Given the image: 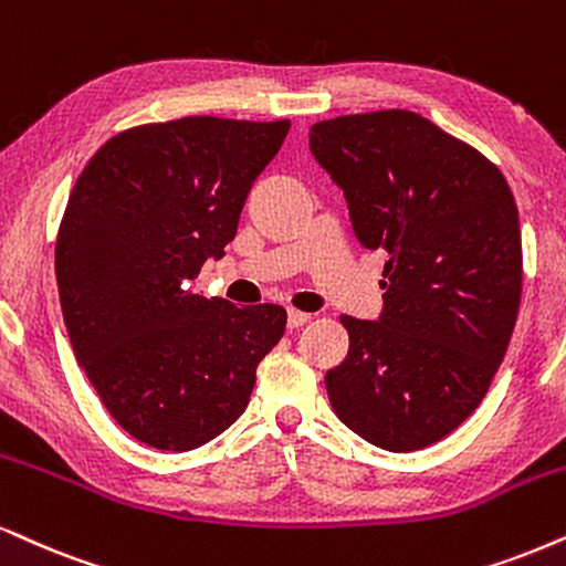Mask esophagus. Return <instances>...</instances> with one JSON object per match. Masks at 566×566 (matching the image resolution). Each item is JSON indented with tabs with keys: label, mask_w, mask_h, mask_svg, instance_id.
Instances as JSON below:
<instances>
[{
	"label": "esophagus",
	"mask_w": 566,
	"mask_h": 566,
	"mask_svg": "<svg viewBox=\"0 0 566 566\" xmlns=\"http://www.w3.org/2000/svg\"><path fill=\"white\" fill-rule=\"evenodd\" d=\"M307 321H311V316H307V313H303V311H295V307H292V311H287V326H290V328H300V326H305Z\"/></svg>",
	"instance_id": "1"
}]
</instances>
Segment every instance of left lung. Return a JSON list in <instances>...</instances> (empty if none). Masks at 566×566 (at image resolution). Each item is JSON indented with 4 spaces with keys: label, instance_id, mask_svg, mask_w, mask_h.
I'll return each mask as SVG.
<instances>
[{
    "label": "left lung",
    "instance_id": "1",
    "mask_svg": "<svg viewBox=\"0 0 566 566\" xmlns=\"http://www.w3.org/2000/svg\"><path fill=\"white\" fill-rule=\"evenodd\" d=\"M311 154L345 192L355 238L384 250L376 321L342 316L326 374L336 418L389 452L441 441L473 415L517 321L522 240L504 175L407 109L324 119Z\"/></svg>",
    "mask_w": 566,
    "mask_h": 566
}]
</instances>
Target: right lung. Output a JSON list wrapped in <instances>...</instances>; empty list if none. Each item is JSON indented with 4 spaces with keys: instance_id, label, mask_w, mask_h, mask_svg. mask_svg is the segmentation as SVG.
<instances>
[{
    "instance_id": "1",
    "label": "right lung",
    "mask_w": 566,
    "mask_h": 566,
    "mask_svg": "<svg viewBox=\"0 0 566 566\" xmlns=\"http://www.w3.org/2000/svg\"><path fill=\"white\" fill-rule=\"evenodd\" d=\"M287 130L221 117L130 127L70 192L54 255L70 345L112 418L148 447L190 452L227 431L282 339V305L238 307L192 282L234 240Z\"/></svg>"
}]
</instances>
